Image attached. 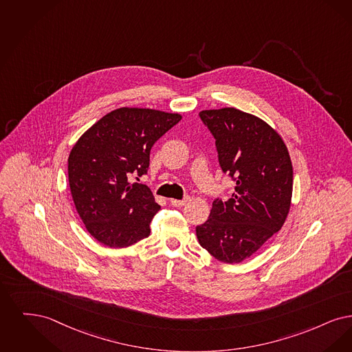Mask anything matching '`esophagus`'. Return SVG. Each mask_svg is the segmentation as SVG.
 <instances>
[{
	"instance_id": "esophagus-1",
	"label": "esophagus",
	"mask_w": 352,
	"mask_h": 352,
	"mask_svg": "<svg viewBox=\"0 0 352 352\" xmlns=\"http://www.w3.org/2000/svg\"><path fill=\"white\" fill-rule=\"evenodd\" d=\"M186 201H188V197H186V199H169V202H170V205H172V206H175V208H182V206H184V205H185V204H186Z\"/></svg>"
}]
</instances>
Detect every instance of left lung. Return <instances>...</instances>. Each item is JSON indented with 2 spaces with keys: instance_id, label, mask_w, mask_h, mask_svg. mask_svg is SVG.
I'll list each match as a JSON object with an SVG mask.
<instances>
[{
  "instance_id": "obj_1",
  "label": "left lung",
  "mask_w": 352,
  "mask_h": 352,
  "mask_svg": "<svg viewBox=\"0 0 352 352\" xmlns=\"http://www.w3.org/2000/svg\"><path fill=\"white\" fill-rule=\"evenodd\" d=\"M223 173L236 183L228 201L215 199L196 228L199 245L215 259L241 263L283 228L291 208L293 168L281 137L258 117L223 107L202 110Z\"/></svg>"
}]
</instances>
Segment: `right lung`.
Masks as SVG:
<instances>
[{"mask_svg": "<svg viewBox=\"0 0 352 352\" xmlns=\"http://www.w3.org/2000/svg\"><path fill=\"white\" fill-rule=\"evenodd\" d=\"M180 114L121 107L87 130L68 157V179L77 213L100 243L121 248L150 235L160 206L150 188L130 177L147 173L155 142Z\"/></svg>", "mask_w": 352, "mask_h": 352, "instance_id": "obj_1", "label": "right lung"}]
</instances>
